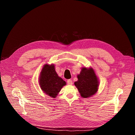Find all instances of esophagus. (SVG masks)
<instances>
[{
    "mask_svg": "<svg viewBox=\"0 0 135 135\" xmlns=\"http://www.w3.org/2000/svg\"><path fill=\"white\" fill-rule=\"evenodd\" d=\"M67 84H68V85H72V80H67Z\"/></svg>",
    "mask_w": 135,
    "mask_h": 135,
    "instance_id": "obj_1",
    "label": "esophagus"
}]
</instances>
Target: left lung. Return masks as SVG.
<instances>
[{"label": "left lung", "mask_w": 135, "mask_h": 135, "mask_svg": "<svg viewBox=\"0 0 135 135\" xmlns=\"http://www.w3.org/2000/svg\"><path fill=\"white\" fill-rule=\"evenodd\" d=\"M77 78L78 81L75 82V85L82 97L88 98L97 92L99 82L93 68H82L80 75H77Z\"/></svg>", "instance_id": "1"}]
</instances>
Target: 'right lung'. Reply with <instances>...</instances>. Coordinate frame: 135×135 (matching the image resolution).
I'll return each instance as SVG.
<instances>
[{
	"label": "right lung",
	"instance_id": "add662e5",
	"mask_svg": "<svg viewBox=\"0 0 135 135\" xmlns=\"http://www.w3.org/2000/svg\"><path fill=\"white\" fill-rule=\"evenodd\" d=\"M39 84L41 90L46 94L54 98H55L61 89L66 85V82L58 76L54 65L47 64L41 72Z\"/></svg>",
	"mask_w": 135,
	"mask_h": 135
}]
</instances>
